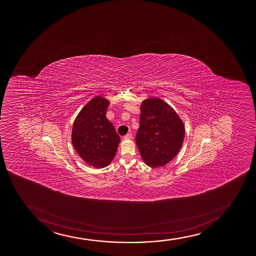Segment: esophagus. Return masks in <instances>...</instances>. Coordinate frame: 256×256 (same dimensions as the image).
I'll return each mask as SVG.
<instances>
[{
    "label": "esophagus",
    "mask_w": 256,
    "mask_h": 256,
    "mask_svg": "<svg viewBox=\"0 0 256 256\" xmlns=\"http://www.w3.org/2000/svg\"><path fill=\"white\" fill-rule=\"evenodd\" d=\"M132 133H128L126 136H124V139H132Z\"/></svg>",
    "instance_id": "obj_1"
}]
</instances>
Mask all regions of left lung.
Wrapping results in <instances>:
<instances>
[{
    "mask_svg": "<svg viewBox=\"0 0 256 256\" xmlns=\"http://www.w3.org/2000/svg\"><path fill=\"white\" fill-rule=\"evenodd\" d=\"M186 129L170 105L157 97L142 102L136 144L145 164L159 168L174 159L182 147Z\"/></svg>",
    "mask_w": 256,
    "mask_h": 256,
    "instance_id": "8db88e82",
    "label": "left lung"
}]
</instances>
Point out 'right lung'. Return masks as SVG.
Returning a JSON list of instances; mask_svg holds the SVG:
<instances>
[{
  "instance_id": "right-lung-1",
  "label": "right lung",
  "mask_w": 256,
  "mask_h": 256,
  "mask_svg": "<svg viewBox=\"0 0 256 256\" xmlns=\"http://www.w3.org/2000/svg\"><path fill=\"white\" fill-rule=\"evenodd\" d=\"M109 102L102 96L90 100L74 120L72 142L82 160L96 168L108 166L114 158L120 136L106 118Z\"/></svg>"
}]
</instances>
